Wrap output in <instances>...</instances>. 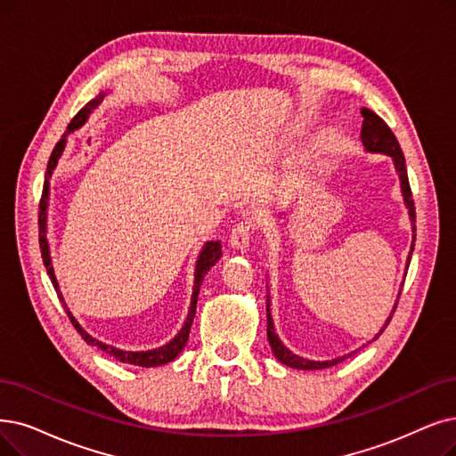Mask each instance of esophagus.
<instances>
[{
	"instance_id": "obj_1",
	"label": "esophagus",
	"mask_w": 456,
	"mask_h": 456,
	"mask_svg": "<svg viewBox=\"0 0 456 456\" xmlns=\"http://www.w3.org/2000/svg\"><path fill=\"white\" fill-rule=\"evenodd\" d=\"M252 233H254V224L250 221L238 223V226H235L230 233V245L238 250H247Z\"/></svg>"
}]
</instances>
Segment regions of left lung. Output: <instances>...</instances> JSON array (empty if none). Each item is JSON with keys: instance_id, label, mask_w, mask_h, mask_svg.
I'll use <instances>...</instances> for the list:
<instances>
[{"instance_id": "1", "label": "left lung", "mask_w": 456, "mask_h": 456, "mask_svg": "<svg viewBox=\"0 0 456 456\" xmlns=\"http://www.w3.org/2000/svg\"><path fill=\"white\" fill-rule=\"evenodd\" d=\"M361 116H362V126H361V138H362V143H365V148L369 151H378V153H386V155H391L395 165H396V170H398V175H400V187H403V194H404V200H406V206L410 209V218L413 223V232H415V206H413V198H411V189H410V181H408V172H406V160H404V153L403 150H400V143L396 140V136L393 134L391 126L381 119L376 112L369 110V108H361ZM413 241H415V235H413ZM411 250H413V245H411ZM411 256V252H410ZM410 256H408V265H410ZM398 305V301H396ZM396 305L393 308V314L396 311ZM393 314L389 316V320L386 322L384 330L389 325ZM384 330H381L378 333V337L384 333ZM376 337V338H378ZM267 338H269V344H271V350L273 354H275V357L284 362L286 367H291V369H301V370H320V369H330L333 365H337V362L344 361L346 357H338V359H333V361H308V359H303L296 354H291L286 346L279 340L277 333H275V327H273V320H271V314H269V299H267Z\"/></svg>"}]
</instances>
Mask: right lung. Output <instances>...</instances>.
<instances>
[{
	"label": "right lung",
	"mask_w": 456,
	"mask_h": 456,
	"mask_svg": "<svg viewBox=\"0 0 456 456\" xmlns=\"http://www.w3.org/2000/svg\"><path fill=\"white\" fill-rule=\"evenodd\" d=\"M102 101V95H99L97 99L89 101L82 110L72 118V121L69 123L67 126V133L75 131L77 126H80L86 118L89 116V112L94 110V108ZM65 148V136L56 143V148H53L52 155H50V160H48V167H46V175H45V185H43V194H41V202H39V247H41V254H43V262H45V267H46V273L48 277L53 284V288H56L58 291V297L60 301H63L61 294H60V286H58V281L56 277H53V269H52V262H50V252H48V241H46V206H48V185H50V177H52V172L53 168H56L58 165V159L61 155ZM221 258V243L218 241H209L202 254H200L198 258V264H196V273H194V291H192V301H191V308H189V316H187V322L183 325V330H181L167 346H162V348H157V350H150V352H123V350H118V348H112V346H106L99 340H95L94 337H89L80 323L72 318V314L69 313V308L65 306L67 311V316L72 323V327L80 333V337L89 344V346H97L99 350L106 352L108 355L116 357L118 361L121 362H129V365H136V367H157V365H165V362H170L177 357V354L185 348V344L189 340V333H191V325H192V320H194V313H196V301H198V294H200V286H202V281H204V275L209 271L211 265L216 264V260Z\"/></svg>",
	"instance_id": "add662e5"
}]
</instances>
